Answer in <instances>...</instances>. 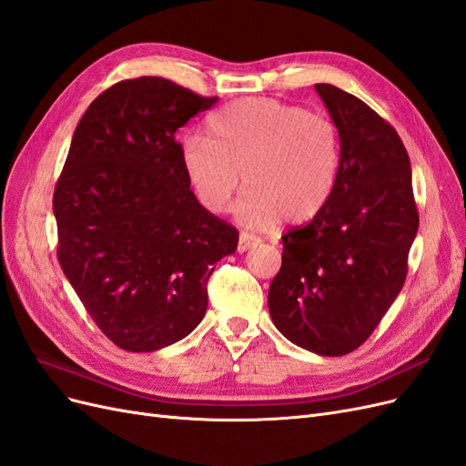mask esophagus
<instances>
[{
  "mask_svg": "<svg viewBox=\"0 0 466 466\" xmlns=\"http://www.w3.org/2000/svg\"><path fill=\"white\" fill-rule=\"evenodd\" d=\"M257 243H258V238L255 235H248V233L241 231V235H238V243H237V252H247Z\"/></svg>",
  "mask_w": 466,
  "mask_h": 466,
  "instance_id": "34e87169",
  "label": "esophagus"
}]
</instances>
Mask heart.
Wrapping results in <instances>:
<instances>
[{"mask_svg": "<svg viewBox=\"0 0 466 466\" xmlns=\"http://www.w3.org/2000/svg\"><path fill=\"white\" fill-rule=\"evenodd\" d=\"M204 136L180 142V168L211 214L235 206L238 223L268 229L313 219L329 204L340 171V136L330 118L274 98H241L216 110Z\"/></svg>", "mask_w": 466, "mask_h": 466, "instance_id": "1", "label": "heart"}]
</instances>
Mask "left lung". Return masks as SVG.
I'll use <instances>...</instances> for the list:
<instances>
[{"label": "left lung", "mask_w": 466, "mask_h": 466, "mask_svg": "<svg viewBox=\"0 0 466 466\" xmlns=\"http://www.w3.org/2000/svg\"><path fill=\"white\" fill-rule=\"evenodd\" d=\"M315 91L340 136V171L320 214L281 237L268 309L289 342L334 358L368 340L397 299L420 219L397 130L330 83Z\"/></svg>", "instance_id": "1"}]
</instances>
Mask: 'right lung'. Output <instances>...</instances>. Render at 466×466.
Here are the masks:
<instances>
[{"label":"right lung","instance_id":"right-lung-1","mask_svg":"<svg viewBox=\"0 0 466 466\" xmlns=\"http://www.w3.org/2000/svg\"><path fill=\"white\" fill-rule=\"evenodd\" d=\"M218 96L163 77L126 79L79 120L54 190L58 260L106 338L155 351L206 315L214 264L238 233L196 200L175 132Z\"/></svg>","mask_w":466,"mask_h":466}]
</instances>
